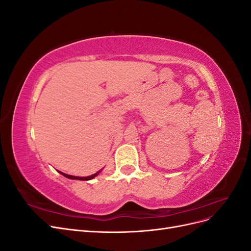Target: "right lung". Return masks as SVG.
I'll list each match as a JSON object with an SVG mask.
<instances>
[{"mask_svg":"<svg viewBox=\"0 0 251 251\" xmlns=\"http://www.w3.org/2000/svg\"><path fill=\"white\" fill-rule=\"evenodd\" d=\"M60 174L63 175V176H65V177H67V178H69V179H77V180H91V179H93V178H95L98 174H100V172H97V173H95V174H93V175H91V176H89V177H75V176H71V175H67V174H65V173H62V172H59Z\"/></svg>","mask_w":251,"mask_h":251,"instance_id":"obj_1","label":"right lung"}]
</instances>
